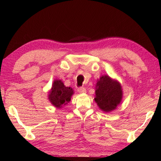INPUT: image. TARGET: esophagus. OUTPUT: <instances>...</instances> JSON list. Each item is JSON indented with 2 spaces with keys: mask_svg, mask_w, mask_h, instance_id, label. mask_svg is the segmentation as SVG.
Wrapping results in <instances>:
<instances>
[{
  "mask_svg": "<svg viewBox=\"0 0 161 161\" xmlns=\"http://www.w3.org/2000/svg\"><path fill=\"white\" fill-rule=\"evenodd\" d=\"M77 91H78L79 93L83 94V93H85V92H86V89L84 88V87H80V88H78Z\"/></svg>",
  "mask_w": 161,
  "mask_h": 161,
  "instance_id": "obj_1",
  "label": "esophagus"
}]
</instances>
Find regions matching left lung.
Wrapping results in <instances>:
<instances>
[{
  "mask_svg": "<svg viewBox=\"0 0 161 161\" xmlns=\"http://www.w3.org/2000/svg\"><path fill=\"white\" fill-rule=\"evenodd\" d=\"M94 100L99 107L105 112L115 109L122 100L123 92L119 81L108 75H103L98 80Z\"/></svg>",
  "mask_w": 161,
  "mask_h": 161,
  "instance_id": "1",
  "label": "left lung"
}]
</instances>
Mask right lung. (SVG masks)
<instances>
[{
    "label": "right lung",
    "instance_id": "add662e5",
    "mask_svg": "<svg viewBox=\"0 0 161 161\" xmlns=\"http://www.w3.org/2000/svg\"><path fill=\"white\" fill-rule=\"evenodd\" d=\"M73 94L74 90L71 87L65 86L60 80H55L49 92L48 99L54 107L59 108L70 102Z\"/></svg>",
    "mask_w": 161,
    "mask_h": 161
}]
</instances>
